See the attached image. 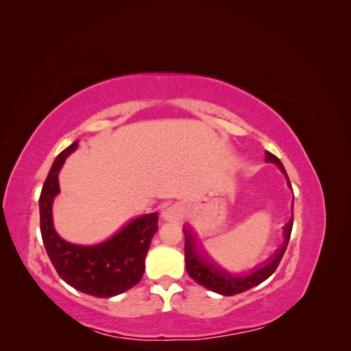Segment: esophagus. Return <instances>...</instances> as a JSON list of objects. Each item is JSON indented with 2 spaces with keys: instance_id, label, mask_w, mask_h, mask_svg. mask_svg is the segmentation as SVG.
I'll return each mask as SVG.
<instances>
[{
  "instance_id": "obj_1",
  "label": "esophagus",
  "mask_w": 351,
  "mask_h": 351,
  "mask_svg": "<svg viewBox=\"0 0 351 351\" xmlns=\"http://www.w3.org/2000/svg\"><path fill=\"white\" fill-rule=\"evenodd\" d=\"M162 217L167 219V221H177L180 218V210L174 206L168 208L162 212Z\"/></svg>"
}]
</instances>
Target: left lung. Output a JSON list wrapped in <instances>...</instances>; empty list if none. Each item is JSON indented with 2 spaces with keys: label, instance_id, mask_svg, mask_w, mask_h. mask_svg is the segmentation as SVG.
I'll list each match as a JSON object with an SVG mask.
<instances>
[{
  "label": "left lung",
  "instance_id": "1",
  "mask_svg": "<svg viewBox=\"0 0 351 351\" xmlns=\"http://www.w3.org/2000/svg\"><path fill=\"white\" fill-rule=\"evenodd\" d=\"M267 161L274 162L280 167L281 171L287 177V183L291 187L289 176H287L284 165L281 164L280 159L272 155L271 152H267ZM291 228H293V218L287 222L284 227V243L282 246L275 250L272 256L265 262V267L259 269H253L250 275H244V277H237V275H232L222 268H219L215 262L209 259L208 254L204 252V249H199L196 243L195 232L190 228H184V258H186V269L190 277H192L196 282H199L205 289L215 291L222 295H234L243 291H247L253 287L259 285L278 268V265L284 256V252L287 249V244H289L290 236H291Z\"/></svg>",
  "mask_w": 351,
  "mask_h": 351
}]
</instances>
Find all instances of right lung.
Here are the masks:
<instances>
[{
    "mask_svg": "<svg viewBox=\"0 0 351 351\" xmlns=\"http://www.w3.org/2000/svg\"><path fill=\"white\" fill-rule=\"evenodd\" d=\"M79 142L66 147L52 164L39 197L40 234L56 271L73 289L93 297L121 294L141 281L145 258L158 230V212L130 221L110 240L80 246L62 240L52 224V202L60 193L58 173Z\"/></svg>",
    "mask_w": 351,
    "mask_h": 351,
    "instance_id": "obj_1",
    "label": "right lung"
}]
</instances>
